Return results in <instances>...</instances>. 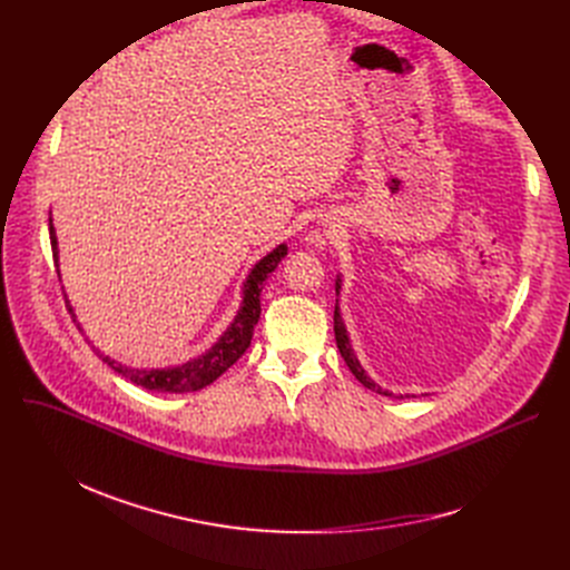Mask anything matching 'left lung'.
<instances>
[{
	"instance_id": "obj_1",
	"label": "left lung",
	"mask_w": 570,
	"mask_h": 570,
	"mask_svg": "<svg viewBox=\"0 0 570 570\" xmlns=\"http://www.w3.org/2000/svg\"><path fill=\"white\" fill-rule=\"evenodd\" d=\"M337 291H340V282H337ZM335 340H337V348H340V353H342V357H344V363L348 365L351 374H353L357 381H361L365 387H370V391H374V393H379V395H385V397H393V393L381 391V387L365 374V370L361 367V363H357V357H355V353H353V348H351V344H348V335H346V327H344L342 316H340V307H335Z\"/></svg>"
}]
</instances>
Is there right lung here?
Segmentation results:
<instances>
[{
    "instance_id": "1",
    "label": "right lung",
    "mask_w": 570,
    "mask_h": 570,
    "mask_svg": "<svg viewBox=\"0 0 570 570\" xmlns=\"http://www.w3.org/2000/svg\"><path fill=\"white\" fill-rule=\"evenodd\" d=\"M50 245H52V258H55V265H57V237H55L52 224H50ZM286 252H288L286 245H279L277 249H273L265 258H261L254 265V269L245 282L243 307H239L237 316L233 318L230 327L222 335V340L207 353H203L200 357H194V361H189L185 365L168 367V370L127 367V365H119V363L110 361L108 355H101L97 351L99 357L110 370H115L117 374H122L131 383L145 387V391H155V393H194V391H200V387L217 381L237 361V357L249 348L252 335H254V325L258 323V316H261L263 284H265L269 273H275V267L282 263ZM69 312H71V307H69Z\"/></svg>"
}]
</instances>
